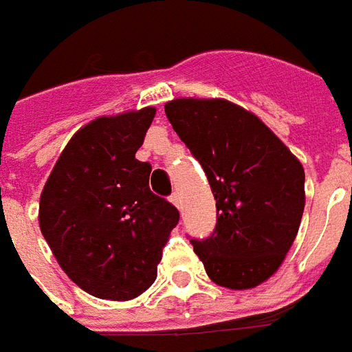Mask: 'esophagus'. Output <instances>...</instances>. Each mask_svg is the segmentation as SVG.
<instances>
[{
	"label": "esophagus",
	"instance_id": "obj_1",
	"mask_svg": "<svg viewBox=\"0 0 352 352\" xmlns=\"http://www.w3.org/2000/svg\"><path fill=\"white\" fill-rule=\"evenodd\" d=\"M170 202H173L174 206L178 208V210H182V201H179V195L178 193L170 195Z\"/></svg>",
	"mask_w": 352,
	"mask_h": 352
}]
</instances>
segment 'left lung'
I'll list each match as a JSON object with an SVG mask.
<instances>
[{"label": "left lung", "instance_id": "obj_1", "mask_svg": "<svg viewBox=\"0 0 352 352\" xmlns=\"http://www.w3.org/2000/svg\"><path fill=\"white\" fill-rule=\"evenodd\" d=\"M165 114L215 197L214 234L191 240L208 278L232 291L264 283L298 234L304 166L261 118L227 99L179 97Z\"/></svg>", "mask_w": 352, "mask_h": 352}]
</instances>
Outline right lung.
<instances>
[{"instance_id":"add662e5","label":"right lung","mask_w":352,"mask_h":352,"mask_svg":"<svg viewBox=\"0 0 352 352\" xmlns=\"http://www.w3.org/2000/svg\"><path fill=\"white\" fill-rule=\"evenodd\" d=\"M155 109L95 118L74 133L46 179L39 227L69 279L91 296L133 300L157 278L178 210L150 191L135 157Z\"/></svg>"}]
</instances>
